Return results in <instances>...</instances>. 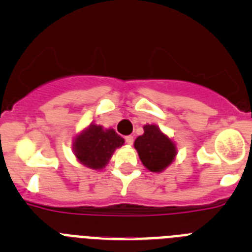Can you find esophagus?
I'll return each mask as SVG.
<instances>
[{
	"label": "esophagus",
	"instance_id": "esophagus-1",
	"mask_svg": "<svg viewBox=\"0 0 252 252\" xmlns=\"http://www.w3.org/2000/svg\"><path fill=\"white\" fill-rule=\"evenodd\" d=\"M125 141H126V144H127V145H132V144H133V136L128 135V136L125 137Z\"/></svg>",
	"mask_w": 252,
	"mask_h": 252
}]
</instances>
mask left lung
Segmentation results:
<instances>
[{"instance_id":"obj_1","label":"left lung","mask_w":252,"mask_h":252,"mask_svg":"<svg viewBox=\"0 0 252 252\" xmlns=\"http://www.w3.org/2000/svg\"><path fill=\"white\" fill-rule=\"evenodd\" d=\"M139 158L148 170L160 173L165 170L177 155V146L157 125H145L144 133L133 142Z\"/></svg>"}]
</instances>
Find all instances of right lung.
<instances>
[{"instance_id": "add662e5", "label": "right lung", "mask_w": 252, "mask_h": 252, "mask_svg": "<svg viewBox=\"0 0 252 252\" xmlns=\"http://www.w3.org/2000/svg\"><path fill=\"white\" fill-rule=\"evenodd\" d=\"M124 142L125 140L113 128L91 124L74 137L73 150L81 164L98 170L108 164L116 149L124 145Z\"/></svg>"}]
</instances>
